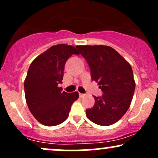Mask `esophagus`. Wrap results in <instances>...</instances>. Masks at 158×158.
<instances>
[{"mask_svg":"<svg viewBox=\"0 0 158 158\" xmlns=\"http://www.w3.org/2000/svg\"><path fill=\"white\" fill-rule=\"evenodd\" d=\"M79 97L82 98V97H85V94H81V93H79Z\"/></svg>","mask_w":158,"mask_h":158,"instance_id":"esophagus-1","label":"esophagus"}]
</instances>
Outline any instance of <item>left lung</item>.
Returning <instances> with one entry per match:
<instances>
[{"instance_id":"8db88e82","label":"left lung","mask_w":158,"mask_h":158,"mask_svg":"<svg viewBox=\"0 0 158 158\" xmlns=\"http://www.w3.org/2000/svg\"><path fill=\"white\" fill-rule=\"evenodd\" d=\"M90 70L102 96L95 97L94 106L86 109V116L99 126L117 123L126 113L135 90L133 71L129 63L118 52L105 45L76 47Z\"/></svg>"}]
</instances>
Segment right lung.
I'll return each mask as SVG.
<instances>
[{"label": "right lung", "mask_w": 158, "mask_h": 158, "mask_svg": "<svg viewBox=\"0 0 158 158\" xmlns=\"http://www.w3.org/2000/svg\"><path fill=\"white\" fill-rule=\"evenodd\" d=\"M76 48L60 44L50 47L30 65L24 81L27 104L34 117L47 126L61 124L69 116L78 92L67 93L58 85L62 83L65 63Z\"/></svg>", "instance_id": "obj_1"}]
</instances>
